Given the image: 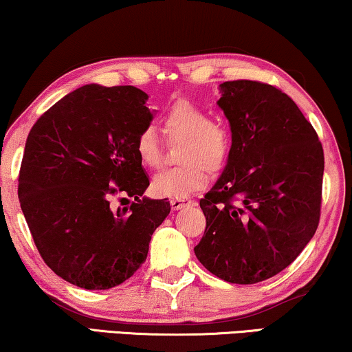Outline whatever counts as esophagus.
Segmentation results:
<instances>
[{
    "label": "esophagus",
    "mask_w": 352,
    "mask_h": 352,
    "mask_svg": "<svg viewBox=\"0 0 352 352\" xmlns=\"http://www.w3.org/2000/svg\"><path fill=\"white\" fill-rule=\"evenodd\" d=\"M194 204H195V201L187 199V197H179V199H171L170 200V205H171L173 210H181V208H184V206H189V205H194Z\"/></svg>",
    "instance_id": "1"
}]
</instances>
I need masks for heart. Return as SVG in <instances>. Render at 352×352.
<instances>
[{
	"label": "heart",
	"mask_w": 352,
	"mask_h": 352,
	"mask_svg": "<svg viewBox=\"0 0 352 352\" xmlns=\"http://www.w3.org/2000/svg\"><path fill=\"white\" fill-rule=\"evenodd\" d=\"M168 141H182L179 168L165 170L153 177L152 190L158 197H187L205 187L208 170L219 171L230 153V134L226 124L210 117L208 110L192 100H176L162 117ZM136 153L147 168L163 165V147L155 129L144 128L136 139Z\"/></svg>",
	"instance_id": "heart-1"
}]
</instances>
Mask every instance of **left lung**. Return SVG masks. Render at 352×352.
Returning <instances> with one entry per match:
<instances>
[{
  "instance_id": "left-lung-1",
  "label": "left lung",
  "mask_w": 352,
  "mask_h": 352,
  "mask_svg": "<svg viewBox=\"0 0 352 352\" xmlns=\"http://www.w3.org/2000/svg\"><path fill=\"white\" fill-rule=\"evenodd\" d=\"M232 146L223 175L200 200L206 218L195 256L239 285L295 261L320 219L324 148L290 96L252 80L221 85Z\"/></svg>"
}]
</instances>
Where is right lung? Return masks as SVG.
<instances>
[{"label":"right lung","mask_w":352,"mask_h":352,"mask_svg":"<svg viewBox=\"0 0 352 352\" xmlns=\"http://www.w3.org/2000/svg\"><path fill=\"white\" fill-rule=\"evenodd\" d=\"M147 99L134 86L86 85L46 110L28 133L19 173L22 213L43 261L86 290L131 277L170 214L168 199H141L148 177L136 139L153 118ZM115 195L135 201L113 212Z\"/></svg>","instance_id":"obj_1"}]
</instances>
